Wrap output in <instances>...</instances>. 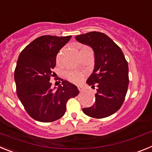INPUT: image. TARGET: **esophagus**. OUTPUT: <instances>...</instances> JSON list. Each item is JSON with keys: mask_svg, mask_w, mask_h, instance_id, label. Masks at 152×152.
Instances as JSON below:
<instances>
[{"mask_svg": "<svg viewBox=\"0 0 152 152\" xmlns=\"http://www.w3.org/2000/svg\"><path fill=\"white\" fill-rule=\"evenodd\" d=\"M77 89L79 90V91H83L84 90V87L82 85H77Z\"/></svg>", "mask_w": 152, "mask_h": 152, "instance_id": "1", "label": "esophagus"}]
</instances>
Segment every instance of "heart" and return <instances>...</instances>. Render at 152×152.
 <instances>
[{
	"mask_svg": "<svg viewBox=\"0 0 152 152\" xmlns=\"http://www.w3.org/2000/svg\"><path fill=\"white\" fill-rule=\"evenodd\" d=\"M86 49H90L89 47L88 46H83L81 47L80 52L81 51L86 50ZM66 77L70 81H72V82L77 83L80 82V80H82L83 77L84 75V72H80V71H68L66 72Z\"/></svg>",
	"mask_w": 152,
	"mask_h": 152,
	"instance_id": "b5f03b06",
	"label": "heart"
}]
</instances>
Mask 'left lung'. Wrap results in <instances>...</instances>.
<instances>
[{
    "instance_id": "obj_1",
    "label": "left lung",
    "mask_w": 152,
    "mask_h": 152,
    "mask_svg": "<svg viewBox=\"0 0 152 152\" xmlns=\"http://www.w3.org/2000/svg\"><path fill=\"white\" fill-rule=\"evenodd\" d=\"M79 42L91 46L94 52V69L87 83L96 88L94 104L83 112L96 119L110 116L123 105L129 85L128 62L121 49L108 36L90 32L75 37Z\"/></svg>"
}]
</instances>
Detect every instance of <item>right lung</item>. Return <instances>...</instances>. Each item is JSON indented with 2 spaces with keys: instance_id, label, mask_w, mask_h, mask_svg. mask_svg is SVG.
<instances>
[{
  "instance_id": "obj_1",
  "label": "right lung",
  "mask_w": 152,
  "mask_h": 152,
  "mask_svg": "<svg viewBox=\"0 0 152 152\" xmlns=\"http://www.w3.org/2000/svg\"><path fill=\"white\" fill-rule=\"evenodd\" d=\"M72 36H42L26 45L20 54L14 72L17 94L31 117L51 123L64 116L66 103L79 91L75 84L61 80L56 90L50 77L56 67V56Z\"/></svg>"
}]
</instances>
